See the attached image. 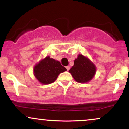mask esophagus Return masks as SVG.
Returning <instances> with one entry per match:
<instances>
[{"label": "esophagus", "mask_w": 129, "mask_h": 129, "mask_svg": "<svg viewBox=\"0 0 129 129\" xmlns=\"http://www.w3.org/2000/svg\"><path fill=\"white\" fill-rule=\"evenodd\" d=\"M66 69H67V70H69L70 67H69V66H67V67H66Z\"/></svg>", "instance_id": "34e87169"}]
</instances>
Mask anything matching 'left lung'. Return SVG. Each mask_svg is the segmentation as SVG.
<instances>
[{
	"label": "left lung",
	"instance_id": "1",
	"mask_svg": "<svg viewBox=\"0 0 129 129\" xmlns=\"http://www.w3.org/2000/svg\"><path fill=\"white\" fill-rule=\"evenodd\" d=\"M96 72V67L87 57L78 54L74 65L69 70L74 79L79 83H87L93 79Z\"/></svg>",
	"mask_w": 129,
	"mask_h": 129
}]
</instances>
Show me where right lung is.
Here are the masks:
<instances>
[{
	"instance_id": "obj_1",
	"label": "right lung",
	"mask_w": 129,
	"mask_h": 129,
	"mask_svg": "<svg viewBox=\"0 0 129 129\" xmlns=\"http://www.w3.org/2000/svg\"><path fill=\"white\" fill-rule=\"evenodd\" d=\"M66 70L59 61L47 56L35 65L33 74L40 83L47 85L54 82L59 75Z\"/></svg>"
}]
</instances>
